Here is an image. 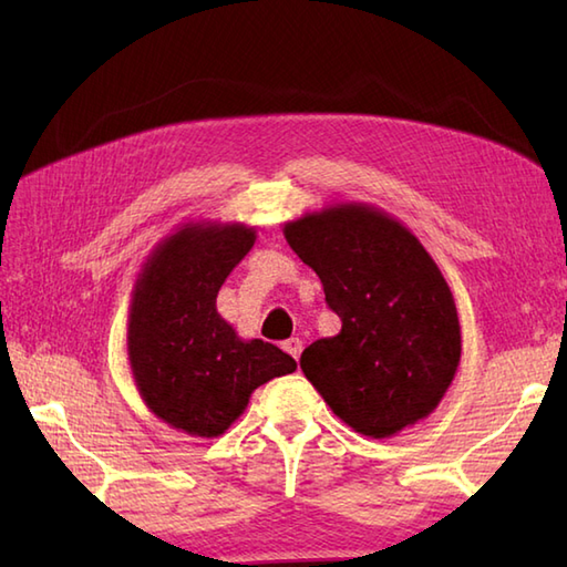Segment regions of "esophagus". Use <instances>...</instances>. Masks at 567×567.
Wrapping results in <instances>:
<instances>
[{"instance_id":"obj_1","label":"esophagus","mask_w":567,"mask_h":567,"mask_svg":"<svg viewBox=\"0 0 567 567\" xmlns=\"http://www.w3.org/2000/svg\"><path fill=\"white\" fill-rule=\"evenodd\" d=\"M302 339H287L285 343H282V351L285 353H290L295 360L299 358V355H302Z\"/></svg>"}]
</instances>
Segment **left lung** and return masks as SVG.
<instances>
[{"instance_id": "8db88e82", "label": "left lung", "mask_w": 567, "mask_h": 567, "mask_svg": "<svg viewBox=\"0 0 567 567\" xmlns=\"http://www.w3.org/2000/svg\"><path fill=\"white\" fill-rule=\"evenodd\" d=\"M341 319L333 339L305 348L307 380L348 426L384 439L429 416L461 360L453 295L424 246L363 204L285 226Z\"/></svg>"}]
</instances>
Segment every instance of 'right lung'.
I'll return each instance as SVG.
<instances>
[{
    "label": "right lung",
    "instance_id": "obj_1",
    "mask_svg": "<svg viewBox=\"0 0 567 567\" xmlns=\"http://www.w3.org/2000/svg\"><path fill=\"white\" fill-rule=\"evenodd\" d=\"M246 226H187L153 252L136 285L128 358L141 396L167 424L219 436L250 392L297 368L260 339L240 341L216 311L226 277L248 256Z\"/></svg>",
    "mask_w": 567,
    "mask_h": 567
}]
</instances>
